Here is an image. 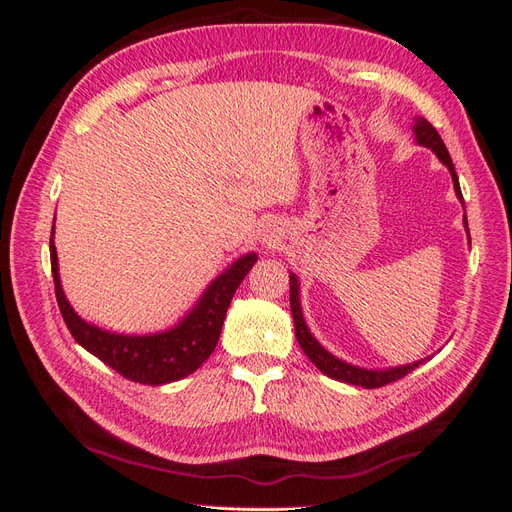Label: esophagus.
Returning a JSON list of instances; mask_svg holds the SVG:
<instances>
[{
  "instance_id": "esophagus-1",
  "label": "esophagus",
  "mask_w": 512,
  "mask_h": 512,
  "mask_svg": "<svg viewBox=\"0 0 512 512\" xmlns=\"http://www.w3.org/2000/svg\"><path fill=\"white\" fill-rule=\"evenodd\" d=\"M280 241H282V228L275 222H269L265 228H262V243L267 247H275Z\"/></svg>"
}]
</instances>
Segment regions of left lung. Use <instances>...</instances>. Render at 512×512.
<instances>
[{
  "label": "left lung",
  "instance_id": "obj_1",
  "mask_svg": "<svg viewBox=\"0 0 512 512\" xmlns=\"http://www.w3.org/2000/svg\"><path fill=\"white\" fill-rule=\"evenodd\" d=\"M412 132L416 143L421 147L431 149L436 153L438 160L448 168V173L453 177V188L457 198L461 200L463 205V196H461V188H459V177L455 173V166L451 156H448V149L444 145V141L440 138L438 130L431 126V123L425 117H414L412 123ZM463 226H466L468 239H470V230H468V218L463 215ZM299 277L297 273H290V309H292V318H294V335H297V342L301 346V350L307 354V359L312 361L322 374H327L333 380L346 382V384H354V386H363V389H378V386H384L389 382H395L399 378H404L406 374H410L412 369H416L418 365H423L427 359L414 361L408 365H397V367H389V369H365V367H356L352 363H346L339 359V356L331 354L327 348H324L318 339L312 335V331L307 329L305 318H303V309H301V299H299Z\"/></svg>",
  "mask_w": 512,
  "mask_h": 512
}]
</instances>
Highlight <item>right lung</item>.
<instances>
[{
    "label": "right lung",
    "mask_w": 512,
    "mask_h": 512,
    "mask_svg": "<svg viewBox=\"0 0 512 512\" xmlns=\"http://www.w3.org/2000/svg\"><path fill=\"white\" fill-rule=\"evenodd\" d=\"M53 235L55 224L51 230V269L55 297L72 337L87 352L98 356L104 365L115 369L123 378L151 386L177 382L190 376L209 359L215 346H218L232 294L237 292L243 277L250 273L254 262L258 260L256 252L239 256L226 271L215 277L205 292L200 294V299L190 312L170 329L145 335H128L100 329L74 312L70 301L66 299L64 288H61Z\"/></svg>",
    "instance_id": "add662e5"
}]
</instances>
